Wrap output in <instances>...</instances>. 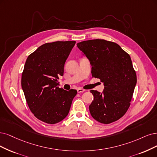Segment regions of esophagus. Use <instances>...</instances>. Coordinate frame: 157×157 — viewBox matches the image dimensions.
Returning <instances> with one entry per match:
<instances>
[{
	"instance_id": "esophagus-1",
	"label": "esophagus",
	"mask_w": 157,
	"mask_h": 157,
	"mask_svg": "<svg viewBox=\"0 0 157 157\" xmlns=\"http://www.w3.org/2000/svg\"><path fill=\"white\" fill-rule=\"evenodd\" d=\"M77 91H78V93H82V92H85V90H84V89H82V88H78V89H77Z\"/></svg>"
}]
</instances>
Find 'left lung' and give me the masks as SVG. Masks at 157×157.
Wrapping results in <instances>:
<instances>
[{"instance_id": "obj_1", "label": "left lung", "mask_w": 157, "mask_h": 157, "mask_svg": "<svg viewBox=\"0 0 157 157\" xmlns=\"http://www.w3.org/2000/svg\"><path fill=\"white\" fill-rule=\"evenodd\" d=\"M77 46L90 61L92 76L105 86L102 93L90 90V114L101 124L114 122L128 110L136 84L131 57L118 44L104 39L84 40Z\"/></svg>"}]
</instances>
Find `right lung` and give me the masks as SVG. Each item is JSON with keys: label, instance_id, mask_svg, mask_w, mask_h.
<instances>
[{"label": "right lung", "instance_id": "obj_1", "mask_svg": "<svg viewBox=\"0 0 157 157\" xmlns=\"http://www.w3.org/2000/svg\"><path fill=\"white\" fill-rule=\"evenodd\" d=\"M75 41L45 43L29 55L21 85L28 105L37 119L55 124L67 117L77 90L59 88L58 79Z\"/></svg>", "mask_w": 157, "mask_h": 157}]
</instances>
